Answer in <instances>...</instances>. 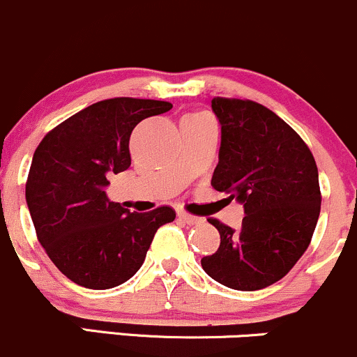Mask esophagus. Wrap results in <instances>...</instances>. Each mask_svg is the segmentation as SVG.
Masks as SVG:
<instances>
[{
	"mask_svg": "<svg viewBox=\"0 0 357 357\" xmlns=\"http://www.w3.org/2000/svg\"><path fill=\"white\" fill-rule=\"evenodd\" d=\"M178 219H180V221L185 222V224H189V226H194V224L202 222V219L195 218V215L187 214V212H178Z\"/></svg>",
	"mask_w": 357,
	"mask_h": 357,
	"instance_id": "obj_1",
	"label": "esophagus"
}]
</instances>
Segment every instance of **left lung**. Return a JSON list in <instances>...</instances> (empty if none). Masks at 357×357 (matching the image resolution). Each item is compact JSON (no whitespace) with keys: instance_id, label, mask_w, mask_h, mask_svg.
Masks as SVG:
<instances>
[{"instance_id":"obj_1","label":"left lung","mask_w":357,"mask_h":357,"mask_svg":"<svg viewBox=\"0 0 357 357\" xmlns=\"http://www.w3.org/2000/svg\"><path fill=\"white\" fill-rule=\"evenodd\" d=\"M221 123L211 185L244 207L239 229L209 219L218 251L200 259L212 280L253 291L282 280L305 253L320 214L319 172L303 139L273 111L243 99H212Z\"/></svg>"}]
</instances>
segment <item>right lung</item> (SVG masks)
Masks as SVG:
<instances>
[{"instance_id":"right-lung-1","label":"right lung","mask_w":357,"mask_h":357,"mask_svg":"<svg viewBox=\"0 0 357 357\" xmlns=\"http://www.w3.org/2000/svg\"><path fill=\"white\" fill-rule=\"evenodd\" d=\"M170 109L153 99H106L60 123L35 150L28 211L49 258L77 285L107 290L128 282L158 227L175 219L172 207L130 212L106 195L107 178L131 165L135 126Z\"/></svg>"}]
</instances>
